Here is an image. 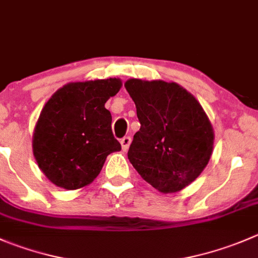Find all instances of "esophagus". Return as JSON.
Masks as SVG:
<instances>
[{
    "label": "esophagus",
    "mask_w": 258,
    "mask_h": 258,
    "mask_svg": "<svg viewBox=\"0 0 258 258\" xmlns=\"http://www.w3.org/2000/svg\"><path fill=\"white\" fill-rule=\"evenodd\" d=\"M130 145H131V137L126 136L121 140V146H122V150H123V151H127V150H128Z\"/></svg>",
    "instance_id": "esophagus-1"
}]
</instances>
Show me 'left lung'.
<instances>
[{"label":"left lung","instance_id":"obj_1","mask_svg":"<svg viewBox=\"0 0 258 258\" xmlns=\"http://www.w3.org/2000/svg\"><path fill=\"white\" fill-rule=\"evenodd\" d=\"M124 88L141 123L127 154L130 162L160 192L180 191L202 174L213 152L208 116L196 97L174 82L132 78Z\"/></svg>","mask_w":258,"mask_h":258}]
</instances>
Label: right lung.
Wrapping results in <instances>:
<instances>
[{
	"label": "right lung",
	"mask_w": 258,
	"mask_h": 258,
	"mask_svg": "<svg viewBox=\"0 0 258 258\" xmlns=\"http://www.w3.org/2000/svg\"><path fill=\"white\" fill-rule=\"evenodd\" d=\"M121 87L118 78L73 82L45 103L32 135V152L52 184L67 190L87 186L107 156L121 150L104 107Z\"/></svg>",
	"instance_id": "right-lung-1"
}]
</instances>
